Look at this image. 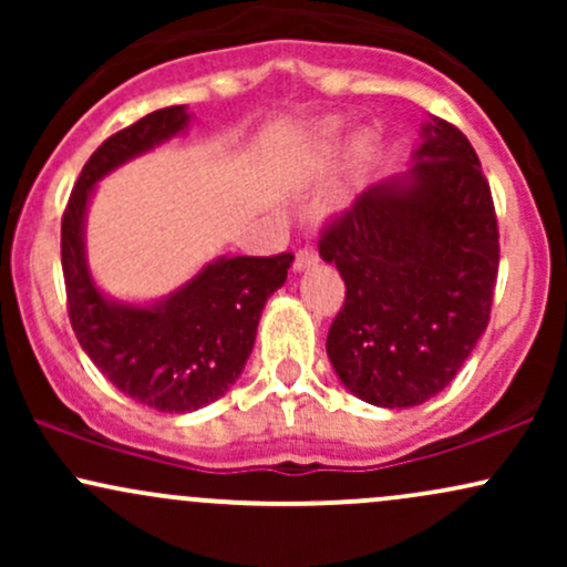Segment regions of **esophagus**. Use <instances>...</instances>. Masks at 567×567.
I'll return each mask as SVG.
<instances>
[{"label": "esophagus", "instance_id": "34e87169", "mask_svg": "<svg viewBox=\"0 0 567 567\" xmlns=\"http://www.w3.org/2000/svg\"><path fill=\"white\" fill-rule=\"evenodd\" d=\"M317 264H320V252H317L315 247H303V250L296 252V264H292V269L306 271Z\"/></svg>", "mask_w": 567, "mask_h": 567}]
</instances>
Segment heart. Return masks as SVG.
I'll use <instances>...</instances> for the list:
<instances>
[{
  "mask_svg": "<svg viewBox=\"0 0 567 567\" xmlns=\"http://www.w3.org/2000/svg\"><path fill=\"white\" fill-rule=\"evenodd\" d=\"M341 130H343V120H328L320 127V138L322 141H333L336 135L341 133ZM351 152H354V159L357 162H365L370 157V141L368 138L354 141V148H351Z\"/></svg>",
  "mask_w": 567,
  "mask_h": 567,
  "instance_id": "obj_1",
  "label": "heart"
}]
</instances>
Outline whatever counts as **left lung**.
<instances>
[{
	"instance_id": "1",
	"label": "left lung",
	"mask_w": 567,
	"mask_h": 567,
	"mask_svg": "<svg viewBox=\"0 0 567 567\" xmlns=\"http://www.w3.org/2000/svg\"><path fill=\"white\" fill-rule=\"evenodd\" d=\"M320 256L347 285L324 343L343 386L389 410L440 394L485 333L498 275L491 186L466 135L429 116L410 171L362 192Z\"/></svg>"
}]
</instances>
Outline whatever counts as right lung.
<instances>
[{"instance_id": "add662e5", "label": "right lung", "mask_w": 567, "mask_h": 567, "mask_svg": "<svg viewBox=\"0 0 567 567\" xmlns=\"http://www.w3.org/2000/svg\"><path fill=\"white\" fill-rule=\"evenodd\" d=\"M192 116L188 106H167L103 141L82 167L61 224L76 341L122 394L162 413H192L229 392L256 343L264 306L282 288L292 264L290 252L218 256L181 288L152 301H122L95 282L84 231L95 186L125 162L184 135Z\"/></svg>"}]
</instances>
